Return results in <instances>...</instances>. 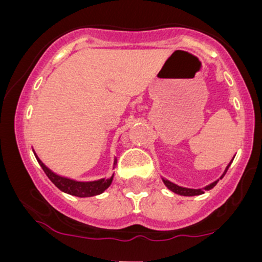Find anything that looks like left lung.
<instances>
[{"label":"left lung","instance_id":"8db88e82","mask_svg":"<svg viewBox=\"0 0 262 262\" xmlns=\"http://www.w3.org/2000/svg\"><path fill=\"white\" fill-rule=\"evenodd\" d=\"M231 161H233V160H231ZM231 161L229 162V164H228V166L225 167L223 175L219 177V179H223V176L225 175V172H227L228 169H229ZM161 179H162V182L165 183V186H166V187L169 188L170 191H172L173 193L180 194V196H187V197H191V196H200V194L204 193V191H209V189H212L213 187H214L215 185H217L218 181H219V179H218L217 181L209 183V185H207L206 187H202V188H187V187H182V186L176 185V183L171 182V181H169V180L164 179V177H161Z\"/></svg>","mask_w":262,"mask_h":262}]
</instances>
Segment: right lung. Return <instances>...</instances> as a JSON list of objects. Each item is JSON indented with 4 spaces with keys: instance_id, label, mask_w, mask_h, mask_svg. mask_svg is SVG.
<instances>
[{
    "instance_id": "add662e5",
    "label": "right lung",
    "mask_w": 262,
    "mask_h": 262,
    "mask_svg": "<svg viewBox=\"0 0 262 262\" xmlns=\"http://www.w3.org/2000/svg\"><path fill=\"white\" fill-rule=\"evenodd\" d=\"M35 158L39 162V165L41 166V169L44 170V172L47 173V176L49 177V180L52 181L54 185L58 187L60 191L65 192V193L71 194V196H76V197H92V196H97V194L103 193L106 189L110 187L111 183L113 181V176L114 173L108 179H100L96 180V181H76V180L69 179V177L65 176H60L58 173L53 172L52 170L49 169L48 166H45L43 164V161L38 158V155L35 154ZM117 165V159L114 158V164H113V169L116 167Z\"/></svg>"
}]
</instances>
